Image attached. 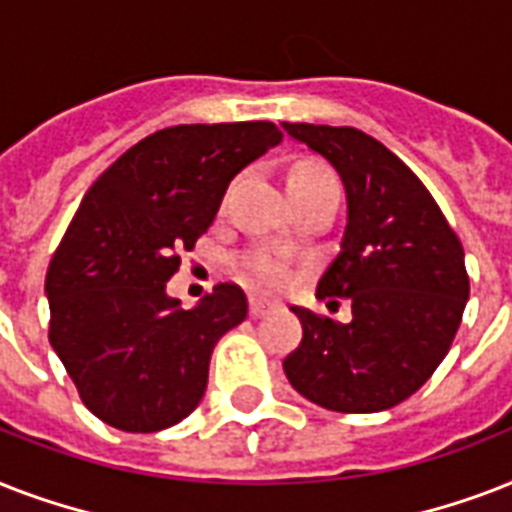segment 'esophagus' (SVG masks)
Returning <instances> with one entry per match:
<instances>
[{"label": "esophagus", "mask_w": 512, "mask_h": 512, "mask_svg": "<svg viewBox=\"0 0 512 512\" xmlns=\"http://www.w3.org/2000/svg\"><path fill=\"white\" fill-rule=\"evenodd\" d=\"M271 308H273L271 300H263V297H249V316H252V319H260V316H265Z\"/></svg>", "instance_id": "34e87169"}]
</instances>
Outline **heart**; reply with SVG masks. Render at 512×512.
<instances>
[{"label": "heart", "mask_w": 512, "mask_h": 512, "mask_svg": "<svg viewBox=\"0 0 512 512\" xmlns=\"http://www.w3.org/2000/svg\"><path fill=\"white\" fill-rule=\"evenodd\" d=\"M287 185L289 191H311V188H321V185H337V180L324 164L300 162L289 172ZM236 268L249 284L260 289H279L289 281V260L273 249H249V252L239 255Z\"/></svg>", "instance_id": "1"}]
</instances>
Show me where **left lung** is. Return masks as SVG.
<instances>
[{
	"label": "left lung",
	"instance_id": "8db88e82",
	"mask_svg": "<svg viewBox=\"0 0 512 512\" xmlns=\"http://www.w3.org/2000/svg\"><path fill=\"white\" fill-rule=\"evenodd\" d=\"M342 177L348 225L316 297L348 300V324L292 308L303 340L287 358L292 388L345 414L382 412L420 390L452 348L470 295L465 252L422 180L356 127L289 124Z\"/></svg>",
	"mask_w": 512,
	"mask_h": 512
}]
</instances>
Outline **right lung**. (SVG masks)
I'll return each mask as SVG.
<instances>
[{"label":"right lung","mask_w":512,"mask_h":512,"mask_svg":"<svg viewBox=\"0 0 512 512\" xmlns=\"http://www.w3.org/2000/svg\"><path fill=\"white\" fill-rule=\"evenodd\" d=\"M281 138L273 122L177 124L135 143L84 193L44 292L52 350L98 420L156 433L199 406L212 350L247 319V297L217 284L185 311L167 281L228 183Z\"/></svg>","instance_id":"obj_1"}]
</instances>
